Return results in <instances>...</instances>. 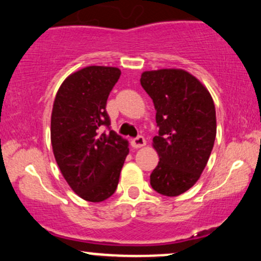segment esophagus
I'll return each instance as SVG.
<instances>
[{
  "label": "esophagus",
  "mask_w": 261,
  "mask_h": 261,
  "mask_svg": "<svg viewBox=\"0 0 261 261\" xmlns=\"http://www.w3.org/2000/svg\"><path fill=\"white\" fill-rule=\"evenodd\" d=\"M130 144H132V146H133V148L138 149V148H142V146L145 145L146 142H145V139H144L143 136H138V137L134 138V139H132Z\"/></svg>",
  "instance_id": "1"
}]
</instances>
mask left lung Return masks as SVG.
Masks as SVG:
<instances>
[{"mask_svg": "<svg viewBox=\"0 0 261 261\" xmlns=\"http://www.w3.org/2000/svg\"><path fill=\"white\" fill-rule=\"evenodd\" d=\"M144 90L156 110L158 166L150 174L152 189L177 197L195 185L206 166L216 137L213 97L195 76L182 69L144 72Z\"/></svg>", "mask_w": 261, "mask_h": 261, "instance_id": "obj_1", "label": "left lung"}]
</instances>
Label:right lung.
Returning <instances> with one entry per match:
<instances>
[{
  "label": "right lung",
  "mask_w": 261,
  "mask_h": 261,
  "mask_svg": "<svg viewBox=\"0 0 261 261\" xmlns=\"http://www.w3.org/2000/svg\"><path fill=\"white\" fill-rule=\"evenodd\" d=\"M119 75L116 67H85L62 83L52 109L51 143L58 167L70 188L93 203L116 192L129 152L127 140L111 130L106 111Z\"/></svg>",
  "instance_id": "right-lung-1"
}]
</instances>
